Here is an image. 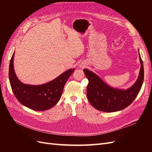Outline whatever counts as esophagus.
<instances>
[{
	"label": "esophagus",
	"instance_id": "obj_1",
	"mask_svg": "<svg viewBox=\"0 0 152 152\" xmlns=\"http://www.w3.org/2000/svg\"><path fill=\"white\" fill-rule=\"evenodd\" d=\"M79 66H80V68H84L85 66H86V65L84 63H80V65H79Z\"/></svg>",
	"mask_w": 152,
	"mask_h": 152
}]
</instances>
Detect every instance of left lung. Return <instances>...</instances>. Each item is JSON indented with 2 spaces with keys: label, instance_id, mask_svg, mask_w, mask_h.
Listing matches in <instances>:
<instances>
[{
  "label": "left lung",
  "instance_id": "8db88e82",
  "mask_svg": "<svg viewBox=\"0 0 152 152\" xmlns=\"http://www.w3.org/2000/svg\"><path fill=\"white\" fill-rule=\"evenodd\" d=\"M141 68L136 81L127 89L110 86L94 72L87 69L83 71L89 80L87 87V97L89 103L99 111L115 112L129 106L138 94L143 83L144 68L138 50Z\"/></svg>",
  "mask_w": 152,
  "mask_h": 152
}]
</instances>
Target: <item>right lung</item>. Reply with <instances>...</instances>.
<instances>
[{
    "label": "right lung",
    "mask_w": 152,
    "mask_h": 152,
    "mask_svg": "<svg viewBox=\"0 0 152 152\" xmlns=\"http://www.w3.org/2000/svg\"><path fill=\"white\" fill-rule=\"evenodd\" d=\"M14 56L15 52L10 63L9 79L13 93L19 102L35 111H45L56 105L61 98L65 84L75 68L69 69L47 83L40 85L26 84L21 82L16 75Z\"/></svg>",
    "instance_id": "1"
}]
</instances>
